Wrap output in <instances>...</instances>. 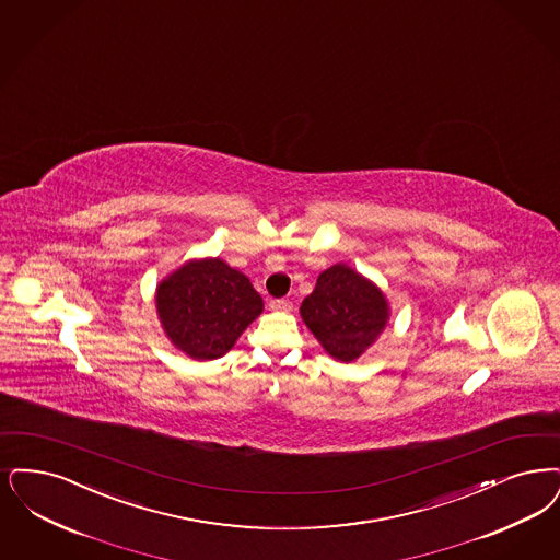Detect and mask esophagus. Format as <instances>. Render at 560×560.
Wrapping results in <instances>:
<instances>
[{
    "mask_svg": "<svg viewBox=\"0 0 560 560\" xmlns=\"http://www.w3.org/2000/svg\"><path fill=\"white\" fill-rule=\"evenodd\" d=\"M269 308L270 311H279V313H288V311H291V302L285 298H275V300H270Z\"/></svg>",
    "mask_w": 560,
    "mask_h": 560,
    "instance_id": "34e87169",
    "label": "esophagus"
}]
</instances>
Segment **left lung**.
Returning <instances> with one entry per match:
<instances>
[{
	"mask_svg": "<svg viewBox=\"0 0 560 560\" xmlns=\"http://www.w3.org/2000/svg\"><path fill=\"white\" fill-rule=\"evenodd\" d=\"M300 313L320 346L352 362L377 339L387 323V302L371 281L346 265L323 270Z\"/></svg>",
	"mask_w": 560,
	"mask_h": 560,
	"instance_id": "8db88e82",
	"label": "left lung"
}]
</instances>
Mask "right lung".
Segmentation results:
<instances>
[{"instance_id":"add662e5","label":"right lung","mask_w":560,"mask_h":560,"mask_svg":"<svg viewBox=\"0 0 560 560\" xmlns=\"http://www.w3.org/2000/svg\"><path fill=\"white\" fill-rule=\"evenodd\" d=\"M158 314L171 341L191 359H221L262 313L246 275L219 258L189 262L158 288Z\"/></svg>"}]
</instances>
